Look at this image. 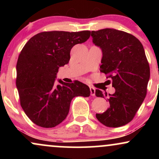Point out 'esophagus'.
<instances>
[{"label":"esophagus","instance_id":"obj_1","mask_svg":"<svg viewBox=\"0 0 159 159\" xmlns=\"http://www.w3.org/2000/svg\"><path fill=\"white\" fill-rule=\"evenodd\" d=\"M90 95L91 96H94L95 94H96V89H95L93 87H90Z\"/></svg>","mask_w":159,"mask_h":159}]
</instances>
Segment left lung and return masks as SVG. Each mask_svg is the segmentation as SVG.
I'll return each instance as SVG.
<instances>
[{
  "instance_id": "obj_1",
  "label": "left lung",
  "mask_w": 159,
  "mask_h": 159,
  "mask_svg": "<svg viewBox=\"0 0 159 159\" xmlns=\"http://www.w3.org/2000/svg\"><path fill=\"white\" fill-rule=\"evenodd\" d=\"M91 36L102 52L100 72L115 88L108 95L96 90V96L106 97L110 105L96 116L105 126H123L133 120L147 95L150 69L143 45L132 34L113 28L93 30Z\"/></svg>"
}]
</instances>
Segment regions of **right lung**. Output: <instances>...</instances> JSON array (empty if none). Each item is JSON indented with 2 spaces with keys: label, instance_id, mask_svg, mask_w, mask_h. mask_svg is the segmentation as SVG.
Instances as JSON below:
<instances>
[{
  "label": "right lung",
  "instance_id": "right-lung-1",
  "mask_svg": "<svg viewBox=\"0 0 159 159\" xmlns=\"http://www.w3.org/2000/svg\"><path fill=\"white\" fill-rule=\"evenodd\" d=\"M90 36V30L45 31L33 36L24 46L16 65V87L21 107L36 125L55 127L68 115L72 98L90 96L88 86L78 81L58 80L60 84H55L58 69L69 63L72 47Z\"/></svg>",
  "mask_w": 159,
  "mask_h": 159
}]
</instances>
